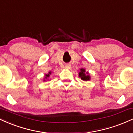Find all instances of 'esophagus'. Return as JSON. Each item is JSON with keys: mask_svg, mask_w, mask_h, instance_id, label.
Segmentation results:
<instances>
[{"mask_svg": "<svg viewBox=\"0 0 133 133\" xmlns=\"http://www.w3.org/2000/svg\"><path fill=\"white\" fill-rule=\"evenodd\" d=\"M65 68H67V69H70V68H71V65L69 64H67L65 65Z\"/></svg>", "mask_w": 133, "mask_h": 133, "instance_id": "1", "label": "esophagus"}]
</instances>
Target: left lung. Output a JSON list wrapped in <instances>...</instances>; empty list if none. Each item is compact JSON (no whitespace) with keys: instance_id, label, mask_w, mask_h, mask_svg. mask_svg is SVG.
<instances>
[{"instance_id":"left-lung-1","label":"left lung","mask_w":133,"mask_h":133,"mask_svg":"<svg viewBox=\"0 0 133 133\" xmlns=\"http://www.w3.org/2000/svg\"><path fill=\"white\" fill-rule=\"evenodd\" d=\"M79 77H81V79L82 80L85 81H89L91 77H90L89 74L88 73V72H86V70L82 68L80 69V71L79 72Z\"/></svg>"}]
</instances>
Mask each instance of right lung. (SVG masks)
Wrapping results in <instances>:
<instances>
[{"instance_id":"add662e5","label":"right lung","mask_w":133,"mask_h":133,"mask_svg":"<svg viewBox=\"0 0 133 133\" xmlns=\"http://www.w3.org/2000/svg\"><path fill=\"white\" fill-rule=\"evenodd\" d=\"M50 74H51V71H50V72H49V73H48V74H45V77H44V81H45V79H47V78H48L49 77V76H50Z\"/></svg>"}]
</instances>
